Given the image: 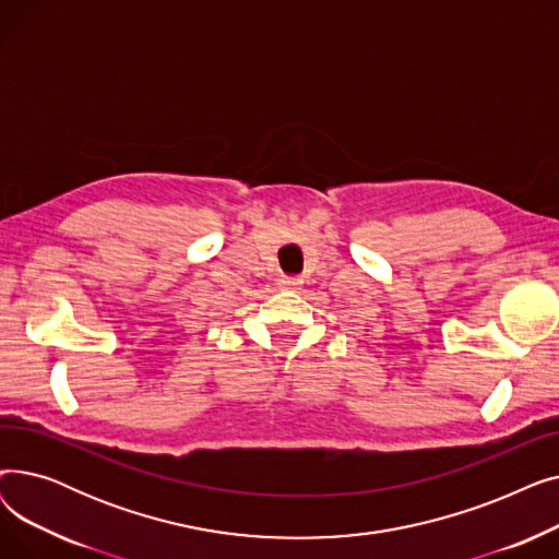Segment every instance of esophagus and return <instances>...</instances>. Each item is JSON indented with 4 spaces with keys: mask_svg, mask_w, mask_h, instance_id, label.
I'll return each mask as SVG.
<instances>
[{
    "mask_svg": "<svg viewBox=\"0 0 559 559\" xmlns=\"http://www.w3.org/2000/svg\"><path fill=\"white\" fill-rule=\"evenodd\" d=\"M301 285H304V281L297 278V276H283L278 281V287L285 289V292H297V289H301Z\"/></svg>",
    "mask_w": 559,
    "mask_h": 559,
    "instance_id": "obj_1",
    "label": "esophagus"
}]
</instances>
